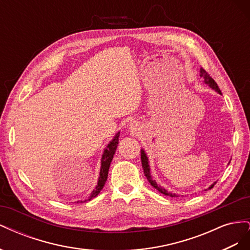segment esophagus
I'll list each match as a JSON object with an SVG mask.
<instances>
[{
    "instance_id": "1",
    "label": "esophagus",
    "mask_w": 250,
    "mask_h": 250,
    "mask_svg": "<svg viewBox=\"0 0 250 250\" xmlns=\"http://www.w3.org/2000/svg\"><path fill=\"white\" fill-rule=\"evenodd\" d=\"M130 130L132 131V132H138L139 130H140V128L138 127V125H135V124H130Z\"/></svg>"
}]
</instances>
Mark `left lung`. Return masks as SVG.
<instances>
[{
	"label": "left lung",
	"mask_w": 250,
	"mask_h": 250,
	"mask_svg": "<svg viewBox=\"0 0 250 250\" xmlns=\"http://www.w3.org/2000/svg\"><path fill=\"white\" fill-rule=\"evenodd\" d=\"M200 77H202V78L204 79V83H206V84H208L210 88H213V89L216 90V92H218L219 94H221V90H220V88L218 87L216 81H215L213 78H211V77L209 76V75H208V73L206 70H204V69H202V67L200 69ZM141 161H142V167H143V170H144V174H145V176H146V178L148 179V181H149L151 186H152L153 188H155L158 192L164 194V195H166V196H170V197H179V195L173 194V193H171V192H168L167 190H166V188H164L161 187L160 185H157L156 181H155L152 177H151V174H150V166H149V162H148V157H147V154H146L145 150H144V149H141ZM215 184H216V183H214L208 188H213V187L215 186Z\"/></svg>",
	"instance_id": "1"
}]
</instances>
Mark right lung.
Masks as SVG:
<instances>
[{
    "mask_svg": "<svg viewBox=\"0 0 250 250\" xmlns=\"http://www.w3.org/2000/svg\"><path fill=\"white\" fill-rule=\"evenodd\" d=\"M119 137H120V132H118L115 135V138H113L109 142V144L104 150V152L102 154V158H101V168H100V174H99L100 176H99V178H98V185L96 186L95 190L92 193H90L87 200L95 198L96 196L101 192L105 183H106L107 176H108L109 166H110V163H111L112 158H113V155H115V153H116V150H117L118 144H119ZM87 200H84V201H87ZM84 201H83V202H84ZM79 201H77V203ZM80 202H82V201H80Z\"/></svg>",
    "mask_w": 250,
    "mask_h": 250,
    "instance_id": "add662e5",
    "label": "right lung"
}]
</instances>
